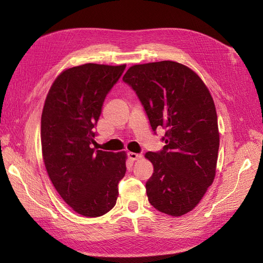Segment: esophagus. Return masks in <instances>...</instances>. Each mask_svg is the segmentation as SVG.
I'll use <instances>...</instances> for the list:
<instances>
[{
    "label": "esophagus",
    "mask_w": 263,
    "mask_h": 263,
    "mask_svg": "<svg viewBox=\"0 0 263 263\" xmlns=\"http://www.w3.org/2000/svg\"><path fill=\"white\" fill-rule=\"evenodd\" d=\"M127 156H128V158L130 159L132 161L137 160V159H139V158L141 157L140 155H138V154H135V153H128V154H127Z\"/></svg>",
    "instance_id": "obj_1"
}]
</instances>
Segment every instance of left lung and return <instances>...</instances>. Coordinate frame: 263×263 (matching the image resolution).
<instances>
[{
  "label": "left lung",
  "instance_id": "1",
  "mask_svg": "<svg viewBox=\"0 0 263 263\" xmlns=\"http://www.w3.org/2000/svg\"><path fill=\"white\" fill-rule=\"evenodd\" d=\"M123 81L136 92L153 130H165L162 150L145 156L154 165L146 182L149 203L182 216L200 203L216 173L219 133L212 95L193 70L169 60L135 65Z\"/></svg>",
  "mask_w": 263,
  "mask_h": 263
}]
</instances>
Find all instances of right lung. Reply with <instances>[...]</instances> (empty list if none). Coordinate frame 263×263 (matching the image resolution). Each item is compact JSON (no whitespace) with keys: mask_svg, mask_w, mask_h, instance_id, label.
<instances>
[{"mask_svg":"<svg viewBox=\"0 0 263 263\" xmlns=\"http://www.w3.org/2000/svg\"><path fill=\"white\" fill-rule=\"evenodd\" d=\"M126 65L85 63L61 72L47 94L42 114V149L47 173L70 208L85 217L112 210L126 154L91 148L107 93Z\"/></svg>","mask_w":263,"mask_h":263,"instance_id":"obj_1","label":"right lung"}]
</instances>
